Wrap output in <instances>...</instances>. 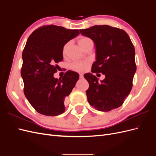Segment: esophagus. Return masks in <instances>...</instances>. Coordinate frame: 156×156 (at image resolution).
Segmentation results:
<instances>
[{"instance_id":"34e87169","label":"esophagus","mask_w":156,"mask_h":156,"mask_svg":"<svg viewBox=\"0 0 156 156\" xmlns=\"http://www.w3.org/2000/svg\"><path fill=\"white\" fill-rule=\"evenodd\" d=\"M79 78H80V79H83V78H84L83 74V73H79Z\"/></svg>"}]
</instances>
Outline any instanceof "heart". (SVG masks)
Wrapping results in <instances>:
<instances>
[{"label": "heart", "mask_w": 156, "mask_h": 156, "mask_svg": "<svg viewBox=\"0 0 156 156\" xmlns=\"http://www.w3.org/2000/svg\"><path fill=\"white\" fill-rule=\"evenodd\" d=\"M91 39H90L89 37L86 36H82L80 37L78 41L79 45L83 49L84 46H86L90 41H91ZM69 45V42L66 44L62 48V54L64 56H65L67 53V51ZM89 61H76L71 64V69L73 70L77 71V72H83L87 68V66L89 64Z\"/></svg>", "instance_id": "1"}]
</instances>
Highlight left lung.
Wrapping results in <instances>:
<instances>
[{"instance_id": "obj_1", "label": "left lung", "mask_w": 156, "mask_h": 156, "mask_svg": "<svg viewBox=\"0 0 156 156\" xmlns=\"http://www.w3.org/2000/svg\"><path fill=\"white\" fill-rule=\"evenodd\" d=\"M80 32L96 45V60L92 72L105 75L98 82L92 73L84 75L89 83L86 91L88 103L103 112L120 107L131 90L136 69L135 48L129 36L124 30L107 25L80 29Z\"/></svg>"}]
</instances>
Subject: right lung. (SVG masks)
Returning <instances> with one entry per match:
<instances>
[{"label": "right lung", "mask_w": 156, "mask_h": 156, "mask_svg": "<svg viewBox=\"0 0 156 156\" xmlns=\"http://www.w3.org/2000/svg\"><path fill=\"white\" fill-rule=\"evenodd\" d=\"M79 34V30L50 25L39 27L27 40L21 70L24 94L41 115L55 116L65 111L64 99L72 92L79 74L69 70L59 79L53 75L63 60V46Z\"/></svg>", "instance_id": "right-lung-1"}]
</instances>
